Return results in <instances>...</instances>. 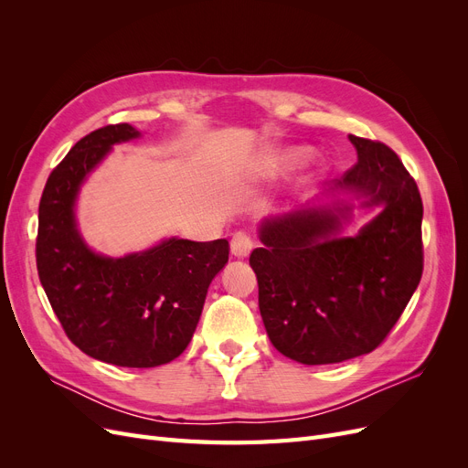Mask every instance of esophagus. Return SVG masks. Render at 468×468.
Here are the masks:
<instances>
[{"label": "esophagus", "mask_w": 468, "mask_h": 468, "mask_svg": "<svg viewBox=\"0 0 468 468\" xmlns=\"http://www.w3.org/2000/svg\"><path fill=\"white\" fill-rule=\"evenodd\" d=\"M253 248V239L246 232H236L230 239V250L236 258H246Z\"/></svg>", "instance_id": "34e87169"}]
</instances>
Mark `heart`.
Here are the masks:
<instances>
[{
	"label": "heart",
	"instance_id": "b5f03b06",
	"mask_svg": "<svg viewBox=\"0 0 468 468\" xmlns=\"http://www.w3.org/2000/svg\"><path fill=\"white\" fill-rule=\"evenodd\" d=\"M301 158V154L299 152H281V154H277L275 155V160L279 162V164H292V162H296Z\"/></svg>",
	"mask_w": 468,
	"mask_h": 468
}]
</instances>
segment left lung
Masks as SVG:
<instances>
[{
  "mask_svg": "<svg viewBox=\"0 0 468 468\" xmlns=\"http://www.w3.org/2000/svg\"><path fill=\"white\" fill-rule=\"evenodd\" d=\"M357 164L334 187L378 215L356 238L332 210H299L261 224L260 313L271 344L304 365L342 363L385 342L420 285L423 205L414 177L387 144L349 134Z\"/></svg>",
  "mask_w": 468,
  "mask_h": 468,
  "instance_id": "8db88e82",
  "label": "left lung"
}]
</instances>
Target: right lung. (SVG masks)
<instances>
[{
    "label": "right lung",
    "instance_id": "obj_1",
    "mask_svg": "<svg viewBox=\"0 0 468 468\" xmlns=\"http://www.w3.org/2000/svg\"><path fill=\"white\" fill-rule=\"evenodd\" d=\"M140 133L107 124L83 136L52 169L38 205L37 269L56 318L86 356L148 369L179 357L201 318L229 239L172 238L119 260L93 253L74 222L78 189L109 148Z\"/></svg>",
    "mask_w": 468,
    "mask_h": 468
}]
</instances>
